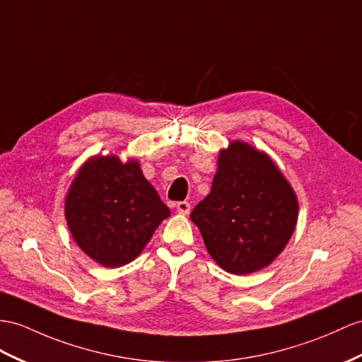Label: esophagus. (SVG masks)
I'll list each match as a JSON object with an SVG mask.
<instances>
[{"label": "esophagus", "mask_w": 362, "mask_h": 362, "mask_svg": "<svg viewBox=\"0 0 362 362\" xmlns=\"http://www.w3.org/2000/svg\"><path fill=\"white\" fill-rule=\"evenodd\" d=\"M176 211H178V214H181V215H189V211H190V202H187V201H180L178 204H176Z\"/></svg>", "instance_id": "34e87169"}]
</instances>
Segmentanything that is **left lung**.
I'll return each instance as SVG.
<instances>
[{
  "label": "left lung",
  "mask_w": 362,
  "mask_h": 362,
  "mask_svg": "<svg viewBox=\"0 0 362 362\" xmlns=\"http://www.w3.org/2000/svg\"><path fill=\"white\" fill-rule=\"evenodd\" d=\"M190 219L219 267L247 275L284 250L296 227L298 198L269 155L233 141L219 152L211 190Z\"/></svg>",
  "instance_id": "8db88e82"
}]
</instances>
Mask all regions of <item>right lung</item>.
<instances>
[{
	"label": "right lung",
	"instance_id": "1",
	"mask_svg": "<svg viewBox=\"0 0 362 362\" xmlns=\"http://www.w3.org/2000/svg\"><path fill=\"white\" fill-rule=\"evenodd\" d=\"M69 230L87 257L104 267L134 261L156 227L170 215L139 163L95 156L83 164L69 189Z\"/></svg>",
	"mask_w": 362,
	"mask_h": 362
}]
</instances>
